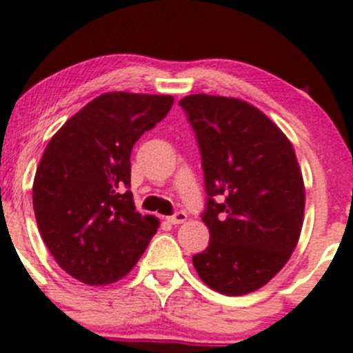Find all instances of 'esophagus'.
<instances>
[{
    "instance_id": "obj_1",
    "label": "esophagus",
    "mask_w": 353,
    "mask_h": 353,
    "mask_svg": "<svg viewBox=\"0 0 353 353\" xmlns=\"http://www.w3.org/2000/svg\"><path fill=\"white\" fill-rule=\"evenodd\" d=\"M186 219H188V214L184 212V210H177L176 214H172V216L167 217V221H169L170 225H183Z\"/></svg>"
}]
</instances>
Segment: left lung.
<instances>
[{"label":"left lung","mask_w":353,"mask_h":353,"mask_svg":"<svg viewBox=\"0 0 353 353\" xmlns=\"http://www.w3.org/2000/svg\"><path fill=\"white\" fill-rule=\"evenodd\" d=\"M179 106L202 157L210 232L193 266L221 294L256 291L281 272L301 233L305 186L292 144L240 99L196 94Z\"/></svg>","instance_id":"obj_1"}]
</instances>
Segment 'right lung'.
Listing matches in <instances>:
<instances>
[{"instance_id": "right-lung-1", "label": "right lung", "mask_w": 353, "mask_h": 353, "mask_svg": "<svg viewBox=\"0 0 353 353\" xmlns=\"http://www.w3.org/2000/svg\"><path fill=\"white\" fill-rule=\"evenodd\" d=\"M172 102L170 95L102 94L48 143L32 184L36 223L55 261L77 281H120L157 233V217L136 212L130 153Z\"/></svg>"}]
</instances>
